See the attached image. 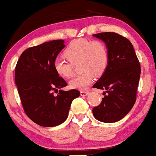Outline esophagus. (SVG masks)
<instances>
[{"instance_id":"34e87169","label":"esophagus","mask_w":156,"mask_h":156,"mask_svg":"<svg viewBox=\"0 0 156 156\" xmlns=\"http://www.w3.org/2000/svg\"><path fill=\"white\" fill-rule=\"evenodd\" d=\"M88 94V92L86 91V90H81V91H80V96H87Z\"/></svg>"}]
</instances>
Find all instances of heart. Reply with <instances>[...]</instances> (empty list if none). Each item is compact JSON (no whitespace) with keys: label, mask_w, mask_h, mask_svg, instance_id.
<instances>
[{"label":"heart","mask_w":156,"mask_h":156,"mask_svg":"<svg viewBox=\"0 0 156 156\" xmlns=\"http://www.w3.org/2000/svg\"><path fill=\"white\" fill-rule=\"evenodd\" d=\"M69 62L60 59L54 61V69L58 76L70 78L74 72V66L80 62V70L83 71L70 81L72 88L86 90L94 80V76H101L109 63L107 47L98 40L77 39L71 41L64 52Z\"/></svg>","instance_id":"1"}]
</instances>
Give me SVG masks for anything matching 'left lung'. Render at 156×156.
Instances as JSON below:
<instances>
[{"mask_svg": "<svg viewBox=\"0 0 156 156\" xmlns=\"http://www.w3.org/2000/svg\"><path fill=\"white\" fill-rule=\"evenodd\" d=\"M93 36L106 43L109 52L107 68L93 86L106 90L107 94L99 105L93 108V114L98 121L112 123L125 117L135 103L140 65L133 44L126 37L115 32H101Z\"/></svg>", "mask_w": 156, "mask_h": 156, "instance_id": "1", "label": "left lung"}]
</instances>
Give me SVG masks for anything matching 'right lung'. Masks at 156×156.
I'll use <instances>...</instances> for the list:
<instances>
[{"label": "right lung", "instance_id": "right-lung-1", "mask_svg": "<svg viewBox=\"0 0 156 156\" xmlns=\"http://www.w3.org/2000/svg\"><path fill=\"white\" fill-rule=\"evenodd\" d=\"M65 47L56 39L23 51L15 69V82L24 112L34 123L55 127L66 121L72 101L80 96L76 89L54 90L68 85L54 69V61Z\"/></svg>", "mask_w": 156, "mask_h": 156}]
</instances>
